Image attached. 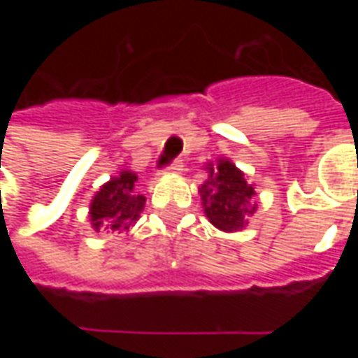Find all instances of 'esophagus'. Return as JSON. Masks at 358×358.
<instances>
[{
  "mask_svg": "<svg viewBox=\"0 0 358 358\" xmlns=\"http://www.w3.org/2000/svg\"><path fill=\"white\" fill-rule=\"evenodd\" d=\"M182 166H184V164H182V161H180V159H174V161H171V163L164 166V171H166V172H180V171H182Z\"/></svg>",
  "mask_w": 358,
  "mask_h": 358,
  "instance_id": "34e87169",
  "label": "esophagus"
}]
</instances>
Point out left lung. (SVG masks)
<instances>
[{
    "mask_svg": "<svg viewBox=\"0 0 358 358\" xmlns=\"http://www.w3.org/2000/svg\"><path fill=\"white\" fill-rule=\"evenodd\" d=\"M205 215L222 232H236L245 226V217L253 215L255 207L249 201L255 195L243 172L236 164L220 159L217 169L209 166V178L199 187Z\"/></svg>",
    "mask_w": 358,
    "mask_h": 358,
    "instance_id": "8db88e82",
    "label": "left lung"
}]
</instances>
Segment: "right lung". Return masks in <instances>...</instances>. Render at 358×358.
Listing matches in <instances>:
<instances>
[{
  "instance_id": "right-lung-1",
  "label": "right lung",
  "mask_w": 358,
  "mask_h": 358,
  "mask_svg": "<svg viewBox=\"0 0 358 358\" xmlns=\"http://www.w3.org/2000/svg\"><path fill=\"white\" fill-rule=\"evenodd\" d=\"M134 172H120L117 178H110L95 194L90 205V217L95 232H122L140 218L145 205V197L134 192L136 182Z\"/></svg>"
}]
</instances>
